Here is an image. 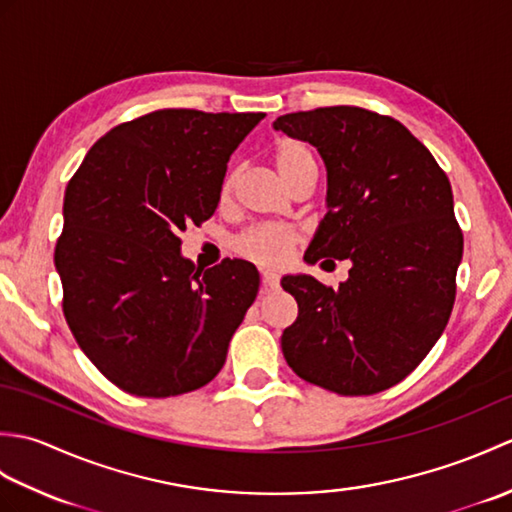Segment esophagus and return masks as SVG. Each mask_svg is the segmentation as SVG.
<instances>
[{"label":"esophagus","instance_id":"34e87169","mask_svg":"<svg viewBox=\"0 0 512 512\" xmlns=\"http://www.w3.org/2000/svg\"><path fill=\"white\" fill-rule=\"evenodd\" d=\"M262 284H264L266 290L279 288V275L273 273V270H264V273H262Z\"/></svg>","mask_w":512,"mask_h":512}]
</instances>
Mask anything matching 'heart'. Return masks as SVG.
I'll return each instance as SVG.
<instances>
[{
  "label": "heart",
  "instance_id": "heart-1",
  "mask_svg": "<svg viewBox=\"0 0 512 512\" xmlns=\"http://www.w3.org/2000/svg\"><path fill=\"white\" fill-rule=\"evenodd\" d=\"M273 165L281 182L288 184L292 178L299 176L301 171L317 169L312 151L306 143L295 138H281L273 149ZM237 184V173L231 171L222 182V200L231 198ZM299 242V233L290 226L279 224H259L248 228L244 235L237 237L235 248L244 257L253 259L257 264L264 266H279L286 262L292 246Z\"/></svg>",
  "mask_w": 512,
  "mask_h": 512
}]
</instances>
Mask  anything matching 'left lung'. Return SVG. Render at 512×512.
Masks as SVG:
<instances>
[{
  "label": "left lung",
  "instance_id": "left-lung-1",
  "mask_svg": "<svg viewBox=\"0 0 512 512\" xmlns=\"http://www.w3.org/2000/svg\"><path fill=\"white\" fill-rule=\"evenodd\" d=\"M273 127L310 143L328 173V213L303 259L352 264L339 288L281 279L299 306L281 350L312 385L378 394L420 365L451 317L464 237L449 178L405 125L361 107L284 114Z\"/></svg>",
  "mask_w": 512,
  "mask_h": 512
}]
</instances>
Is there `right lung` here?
Instances as JSON below:
<instances>
[{"instance_id":"add662e5","label":"right lung","mask_w":512,"mask_h":512,"mask_svg":"<svg viewBox=\"0 0 512 512\" xmlns=\"http://www.w3.org/2000/svg\"><path fill=\"white\" fill-rule=\"evenodd\" d=\"M264 116H140L96 140L65 189L54 250L65 321L127 394H187L226 361L259 273L244 259L195 268L180 233L215 213L228 158Z\"/></svg>"}]
</instances>
